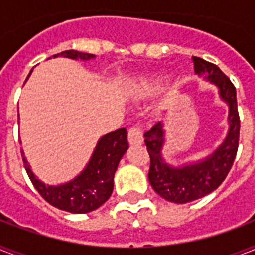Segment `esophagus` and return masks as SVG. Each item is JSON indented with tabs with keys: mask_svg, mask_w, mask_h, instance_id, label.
<instances>
[{
	"mask_svg": "<svg viewBox=\"0 0 255 255\" xmlns=\"http://www.w3.org/2000/svg\"><path fill=\"white\" fill-rule=\"evenodd\" d=\"M143 131L140 127H132L128 131V143L131 145H140L143 144Z\"/></svg>",
	"mask_w": 255,
	"mask_h": 255,
	"instance_id": "1",
	"label": "esophagus"
}]
</instances>
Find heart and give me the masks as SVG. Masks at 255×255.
Masks as SVG:
<instances>
[{"label": "heart", "instance_id": "b5f03b06", "mask_svg": "<svg viewBox=\"0 0 255 255\" xmlns=\"http://www.w3.org/2000/svg\"><path fill=\"white\" fill-rule=\"evenodd\" d=\"M147 91H148V87H140V88H137V90H136L135 94H136V95H143V94H145Z\"/></svg>", "mask_w": 255, "mask_h": 255}]
</instances>
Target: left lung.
<instances>
[{"label":"left lung","instance_id":"left-lung-1","mask_svg":"<svg viewBox=\"0 0 255 255\" xmlns=\"http://www.w3.org/2000/svg\"><path fill=\"white\" fill-rule=\"evenodd\" d=\"M192 61L194 73L216 86L220 99L228 106L229 128L224 141L210 155L180 165L167 163L164 159L163 149L167 139L163 122L155 124L144 133V141L151 157L149 182L156 193L174 204L194 201L217 189L233 165L240 140V116L233 83L213 63L197 57H192Z\"/></svg>","mask_w":255,"mask_h":255}]
</instances>
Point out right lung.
Wrapping results in <instances>:
<instances>
[{
  "label": "right lung",
  "instance_id": "obj_1",
  "mask_svg": "<svg viewBox=\"0 0 255 255\" xmlns=\"http://www.w3.org/2000/svg\"><path fill=\"white\" fill-rule=\"evenodd\" d=\"M53 57H63L86 62L94 59L95 55L81 53L77 50H66L59 54H55ZM31 73L33 70L29 73L26 81L29 79ZM127 149L128 141L126 128H119L116 131L102 136L98 140L95 149L92 152L88 163L86 164L85 169L73 180L63 182V184H58V185H50L41 181L31 170L23 151H21V153L29 178L33 182L34 188L38 190V193L41 194L46 201L58 209L65 210L69 213L83 214L98 209L110 198L114 189V176H115L120 160L127 152Z\"/></svg>",
  "mask_w": 255,
  "mask_h": 255
}]
</instances>
